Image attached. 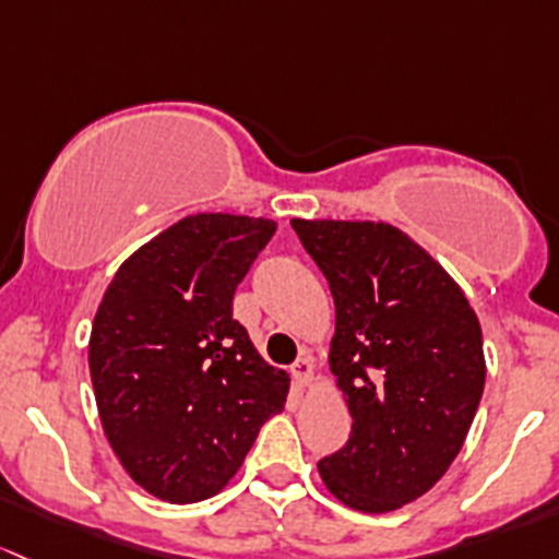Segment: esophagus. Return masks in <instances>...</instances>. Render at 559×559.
<instances>
[{
	"label": "esophagus",
	"instance_id": "34e87169",
	"mask_svg": "<svg viewBox=\"0 0 559 559\" xmlns=\"http://www.w3.org/2000/svg\"><path fill=\"white\" fill-rule=\"evenodd\" d=\"M312 371H314V368H312V360H309V358H298L296 364L290 366V377L296 379L298 384H309V379H312Z\"/></svg>",
	"mask_w": 559,
	"mask_h": 559
}]
</instances>
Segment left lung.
<instances>
[{
    "mask_svg": "<svg viewBox=\"0 0 559 559\" xmlns=\"http://www.w3.org/2000/svg\"><path fill=\"white\" fill-rule=\"evenodd\" d=\"M331 285V371L353 433L318 463L342 503L368 514L428 492L457 457L485 390L481 328L450 274L384 223L293 221Z\"/></svg>",
    "mask_w": 559,
    "mask_h": 559,
    "instance_id": "obj_1",
    "label": "left lung"
}]
</instances>
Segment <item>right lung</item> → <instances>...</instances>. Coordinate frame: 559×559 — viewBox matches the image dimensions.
I'll return each mask as SVG.
<instances>
[{"label": "right lung", "instance_id": "add662e5", "mask_svg": "<svg viewBox=\"0 0 559 559\" xmlns=\"http://www.w3.org/2000/svg\"><path fill=\"white\" fill-rule=\"evenodd\" d=\"M277 223L182 217L109 282L88 344L102 425L131 479L169 503L215 495L282 412L287 373L234 320V293Z\"/></svg>", "mask_w": 559, "mask_h": 559}]
</instances>
